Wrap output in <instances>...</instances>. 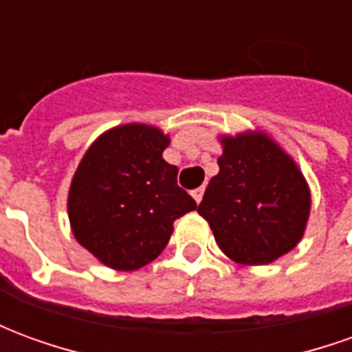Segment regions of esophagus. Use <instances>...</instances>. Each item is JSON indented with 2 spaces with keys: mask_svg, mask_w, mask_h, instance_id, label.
<instances>
[{
  "mask_svg": "<svg viewBox=\"0 0 352 352\" xmlns=\"http://www.w3.org/2000/svg\"><path fill=\"white\" fill-rule=\"evenodd\" d=\"M192 198L196 199V204H199L201 198H204V186H199V188H196V190H192Z\"/></svg>",
  "mask_w": 352,
  "mask_h": 352,
  "instance_id": "esophagus-1",
  "label": "esophagus"
}]
</instances>
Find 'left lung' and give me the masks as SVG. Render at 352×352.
<instances>
[{
  "label": "left lung",
  "instance_id": "obj_1",
  "mask_svg": "<svg viewBox=\"0 0 352 352\" xmlns=\"http://www.w3.org/2000/svg\"><path fill=\"white\" fill-rule=\"evenodd\" d=\"M219 173L198 213L221 251L237 264L264 265L292 251L303 237L311 194L296 162L262 131L222 135Z\"/></svg>",
  "mask_w": 352,
  "mask_h": 352
}]
</instances>
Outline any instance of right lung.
<instances>
[{
    "label": "right lung",
    "instance_id": "right-lung-1",
    "mask_svg": "<svg viewBox=\"0 0 352 352\" xmlns=\"http://www.w3.org/2000/svg\"><path fill=\"white\" fill-rule=\"evenodd\" d=\"M168 145L154 126H116L94 141L73 175V236L107 267L133 272L151 264L166 249L173 222L198 207L179 188L177 166L162 158Z\"/></svg>",
    "mask_w": 352,
    "mask_h": 352
}]
</instances>
